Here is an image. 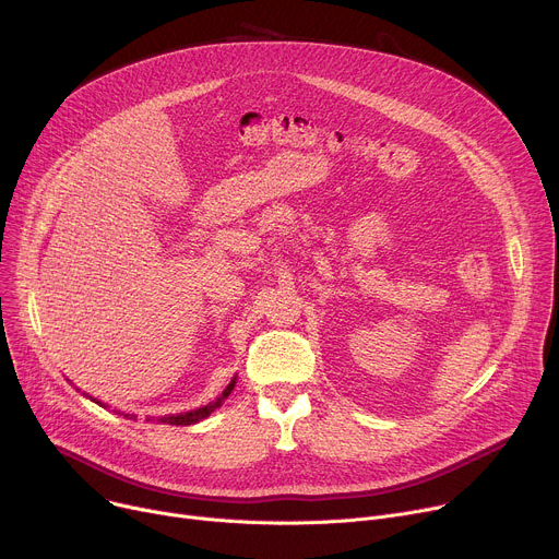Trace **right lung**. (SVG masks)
Wrapping results in <instances>:
<instances>
[{"instance_id": "right-lung-1", "label": "right lung", "mask_w": 559, "mask_h": 559, "mask_svg": "<svg viewBox=\"0 0 559 559\" xmlns=\"http://www.w3.org/2000/svg\"><path fill=\"white\" fill-rule=\"evenodd\" d=\"M234 384H236V378L225 386V391L216 397L214 403H210V405H205V407H199V409H192V412H186V414H175V416H164V418H158V423H166V425H181V427H188V425H194V423H201L203 418H207L214 409H218L221 405H223V401L225 397L231 393V389H234ZM97 405H102L99 401H95ZM126 416H130V414H126ZM134 418V416H132Z\"/></svg>"}]
</instances>
